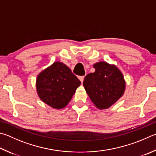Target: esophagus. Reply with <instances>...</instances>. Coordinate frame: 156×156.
<instances>
[{
  "instance_id": "1",
  "label": "esophagus",
  "mask_w": 156,
  "mask_h": 156,
  "mask_svg": "<svg viewBox=\"0 0 156 156\" xmlns=\"http://www.w3.org/2000/svg\"><path fill=\"white\" fill-rule=\"evenodd\" d=\"M78 78H79V80H80V82H81V83H83V80H84V76H79V77H78Z\"/></svg>"
}]
</instances>
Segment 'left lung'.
I'll use <instances>...</instances> for the list:
<instances>
[{
	"label": "left lung",
	"instance_id": "8db88e82",
	"mask_svg": "<svg viewBox=\"0 0 156 156\" xmlns=\"http://www.w3.org/2000/svg\"><path fill=\"white\" fill-rule=\"evenodd\" d=\"M95 71L87 74L83 86L97 108L107 109L119 100L126 90L123 73L115 65L100 61L93 65Z\"/></svg>",
	"mask_w": 156,
	"mask_h": 156
}]
</instances>
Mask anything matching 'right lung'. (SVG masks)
<instances>
[{
	"label": "right lung",
	"instance_id": "add662e5",
	"mask_svg": "<svg viewBox=\"0 0 156 156\" xmlns=\"http://www.w3.org/2000/svg\"><path fill=\"white\" fill-rule=\"evenodd\" d=\"M80 81L66 65L56 61L39 73L36 89L40 100L55 109H62L72 100Z\"/></svg>",
	"mask_w": 156,
	"mask_h": 156
}]
</instances>
